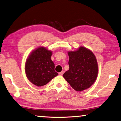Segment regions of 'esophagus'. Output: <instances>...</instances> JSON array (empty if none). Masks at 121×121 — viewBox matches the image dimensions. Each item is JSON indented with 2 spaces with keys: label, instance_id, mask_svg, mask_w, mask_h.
Listing matches in <instances>:
<instances>
[{
  "label": "esophagus",
  "instance_id": "esophagus-1",
  "mask_svg": "<svg viewBox=\"0 0 121 121\" xmlns=\"http://www.w3.org/2000/svg\"><path fill=\"white\" fill-rule=\"evenodd\" d=\"M64 71H61V72L59 73V74H60V76H62V74H64Z\"/></svg>",
  "mask_w": 121,
  "mask_h": 121
}]
</instances>
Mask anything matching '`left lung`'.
Segmentation results:
<instances>
[{"mask_svg": "<svg viewBox=\"0 0 121 121\" xmlns=\"http://www.w3.org/2000/svg\"><path fill=\"white\" fill-rule=\"evenodd\" d=\"M69 69L63 77L73 89L82 91L94 84L98 74V65L94 53L89 49L80 47L68 52Z\"/></svg>", "mask_w": 121, "mask_h": 121, "instance_id": "1", "label": "left lung"}]
</instances>
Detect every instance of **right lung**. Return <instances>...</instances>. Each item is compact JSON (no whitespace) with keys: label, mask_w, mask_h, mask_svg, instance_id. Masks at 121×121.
<instances>
[{"label":"right lung","mask_w":121,"mask_h":121,"mask_svg":"<svg viewBox=\"0 0 121 121\" xmlns=\"http://www.w3.org/2000/svg\"><path fill=\"white\" fill-rule=\"evenodd\" d=\"M52 52L45 47H39L32 51L25 63L27 78L37 86L47 84L58 75L55 71V64L51 59Z\"/></svg>","instance_id":"add662e5"}]
</instances>
